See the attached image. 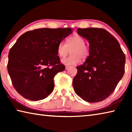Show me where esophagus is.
<instances>
[{
	"label": "esophagus",
	"instance_id": "esophagus-1",
	"mask_svg": "<svg viewBox=\"0 0 132 132\" xmlns=\"http://www.w3.org/2000/svg\"><path fill=\"white\" fill-rule=\"evenodd\" d=\"M69 68H70V66H66L65 67V69H66V70H68V69H69Z\"/></svg>",
	"mask_w": 132,
	"mask_h": 132
}]
</instances>
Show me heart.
<instances>
[{"mask_svg": "<svg viewBox=\"0 0 132 132\" xmlns=\"http://www.w3.org/2000/svg\"><path fill=\"white\" fill-rule=\"evenodd\" d=\"M85 40L81 36L75 34L66 40V43L61 42L57 47V53L61 57H66L71 51L70 55L68 57L62 60V62L67 66L75 65L79 63L82 59H86L90 54V48L84 44Z\"/></svg>", "mask_w": 132, "mask_h": 132, "instance_id": "heart-1", "label": "heart"}]
</instances>
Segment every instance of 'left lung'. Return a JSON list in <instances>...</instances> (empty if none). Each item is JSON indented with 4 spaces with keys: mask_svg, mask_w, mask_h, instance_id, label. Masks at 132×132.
<instances>
[{
    "mask_svg": "<svg viewBox=\"0 0 132 132\" xmlns=\"http://www.w3.org/2000/svg\"><path fill=\"white\" fill-rule=\"evenodd\" d=\"M77 33L88 40L90 54L76 67L73 88L84 101H102L114 91L123 76L125 55L117 39L104 29L79 28Z\"/></svg>",
    "mask_w": 132,
    "mask_h": 132,
    "instance_id": "8db88e82",
    "label": "left lung"
}]
</instances>
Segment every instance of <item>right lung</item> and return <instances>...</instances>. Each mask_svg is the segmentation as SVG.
<instances>
[{"label":"right lung","mask_w":132,"mask_h":132,"mask_svg":"<svg viewBox=\"0 0 132 132\" xmlns=\"http://www.w3.org/2000/svg\"><path fill=\"white\" fill-rule=\"evenodd\" d=\"M71 32V28H39L17 39L9 53L7 70L18 93L39 101L52 92L55 76L65 69L57 55L58 45Z\"/></svg>","instance_id":"obj_1"}]
</instances>
